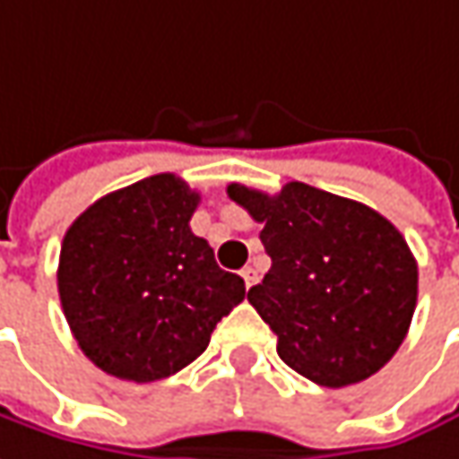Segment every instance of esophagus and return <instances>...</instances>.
<instances>
[{
	"mask_svg": "<svg viewBox=\"0 0 459 459\" xmlns=\"http://www.w3.org/2000/svg\"><path fill=\"white\" fill-rule=\"evenodd\" d=\"M241 278H244V286L252 289L255 281H257V271H255V268H244V271H241Z\"/></svg>",
	"mask_w": 459,
	"mask_h": 459,
	"instance_id": "1",
	"label": "esophagus"
}]
</instances>
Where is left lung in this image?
Wrapping results in <instances>:
<instances>
[{
	"label": "left lung",
	"instance_id": "1",
	"mask_svg": "<svg viewBox=\"0 0 459 459\" xmlns=\"http://www.w3.org/2000/svg\"><path fill=\"white\" fill-rule=\"evenodd\" d=\"M257 223L271 271L247 299L278 336V357L320 386L378 373L407 336L418 263L376 210L291 181L275 196L230 184Z\"/></svg>",
	"mask_w": 459,
	"mask_h": 459
}]
</instances>
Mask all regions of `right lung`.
I'll use <instances>...</instances> for the list:
<instances>
[{"label": "right lung", "mask_w": 459, "mask_h": 459, "mask_svg": "<svg viewBox=\"0 0 459 459\" xmlns=\"http://www.w3.org/2000/svg\"><path fill=\"white\" fill-rule=\"evenodd\" d=\"M196 204L186 181L160 173L97 199L65 233L63 313L83 354L115 378L178 373L247 294L188 229Z\"/></svg>", "instance_id": "add662e5"}]
</instances>
